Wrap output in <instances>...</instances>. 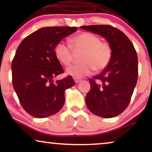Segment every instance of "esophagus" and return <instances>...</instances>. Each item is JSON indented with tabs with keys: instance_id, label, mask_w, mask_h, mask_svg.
<instances>
[{
	"instance_id": "esophagus-1",
	"label": "esophagus",
	"mask_w": 152,
	"mask_h": 152,
	"mask_svg": "<svg viewBox=\"0 0 152 152\" xmlns=\"http://www.w3.org/2000/svg\"><path fill=\"white\" fill-rule=\"evenodd\" d=\"M74 80H75V82L76 83V84H77V83H79V82H81V79H80V78H74Z\"/></svg>"
}]
</instances>
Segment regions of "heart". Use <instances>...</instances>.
Returning a JSON list of instances; mask_svg holds the SVG:
<instances>
[{
	"instance_id": "heart-1",
	"label": "heart",
	"mask_w": 152,
	"mask_h": 152,
	"mask_svg": "<svg viewBox=\"0 0 152 152\" xmlns=\"http://www.w3.org/2000/svg\"><path fill=\"white\" fill-rule=\"evenodd\" d=\"M70 45L58 43L55 48V57L63 65L69 66L72 61L73 52L82 51V63L70 66L66 73L75 78L89 75L93 70L102 71L109 66L113 56V49L107 41H101L100 37L91 32L80 33L70 41Z\"/></svg>"
}]
</instances>
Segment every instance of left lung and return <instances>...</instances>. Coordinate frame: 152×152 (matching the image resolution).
Segmentation results:
<instances>
[{
	"label": "left lung",
	"mask_w": 152,
	"mask_h": 152,
	"mask_svg": "<svg viewBox=\"0 0 152 152\" xmlns=\"http://www.w3.org/2000/svg\"><path fill=\"white\" fill-rule=\"evenodd\" d=\"M83 30L101 35L113 49L109 66L89 80L91 90L86 96L91 113L105 118L115 117L128 107L138 80V56L129 39L109 25L81 26ZM100 81L99 83L96 80Z\"/></svg>",
	"instance_id": "8db88e82"
}]
</instances>
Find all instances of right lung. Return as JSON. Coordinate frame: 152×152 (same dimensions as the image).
Instances as JSON below:
<instances>
[{"label": "right lung", "mask_w": 152, "mask_h": 152, "mask_svg": "<svg viewBox=\"0 0 152 152\" xmlns=\"http://www.w3.org/2000/svg\"><path fill=\"white\" fill-rule=\"evenodd\" d=\"M76 27H45L21 41L12 62V84L20 103L33 117L43 118L59 112L65 102L64 91L75 84L71 76L55 82L64 72L55 48Z\"/></svg>", "instance_id": "obj_1"}]
</instances>
